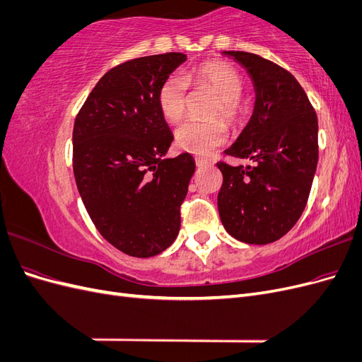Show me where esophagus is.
<instances>
[{"label":"esophagus","mask_w":362,"mask_h":362,"mask_svg":"<svg viewBox=\"0 0 362 362\" xmlns=\"http://www.w3.org/2000/svg\"><path fill=\"white\" fill-rule=\"evenodd\" d=\"M210 164L211 163H208L204 158H196V166H198V168H206V166H210Z\"/></svg>","instance_id":"obj_1"}]
</instances>
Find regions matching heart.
I'll return each mask as SVG.
<instances>
[{"mask_svg": "<svg viewBox=\"0 0 362 362\" xmlns=\"http://www.w3.org/2000/svg\"><path fill=\"white\" fill-rule=\"evenodd\" d=\"M185 76L196 86L211 89L218 96L213 116L222 115L229 122H234L238 119L240 113H242L238 98L243 92V80L235 69L218 62H206ZM187 79L181 74H170L158 89V110L161 116L170 122H177L185 113V103H187L189 93ZM229 133L226 125L218 119H190L175 131V140L182 151L202 157L210 156L218 146L225 145Z\"/></svg>", "mask_w": 362, "mask_h": 362, "instance_id": "obj_1", "label": "heart"}]
</instances>
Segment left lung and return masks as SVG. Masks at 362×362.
<instances>
[{"label":"left lung","instance_id":"1","mask_svg":"<svg viewBox=\"0 0 362 362\" xmlns=\"http://www.w3.org/2000/svg\"><path fill=\"white\" fill-rule=\"evenodd\" d=\"M246 69L255 90L254 112L226 156L254 166L218 163L223 175L217 196L226 233L247 245H267L299 221L319 161V124L294 76L257 54L223 51Z\"/></svg>","mask_w":362,"mask_h":362}]
</instances>
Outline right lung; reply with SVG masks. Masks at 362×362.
<instances>
[{"label": "right lung", "instance_id": "obj_1", "mask_svg": "<svg viewBox=\"0 0 362 362\" xmlns=\"http://www.w3.org/2000/svg\"><path fill=\"white\" fill-rule=\"evenodd\" d=\"M181 52L134 59L108 71L75 119L74 175L100 234L124 254L149 258L180 233L194 158H166L172 131L158 110L161 83Z\"/></svg>", "mask_w": 362, "mask_h": 362}]
</instances>
